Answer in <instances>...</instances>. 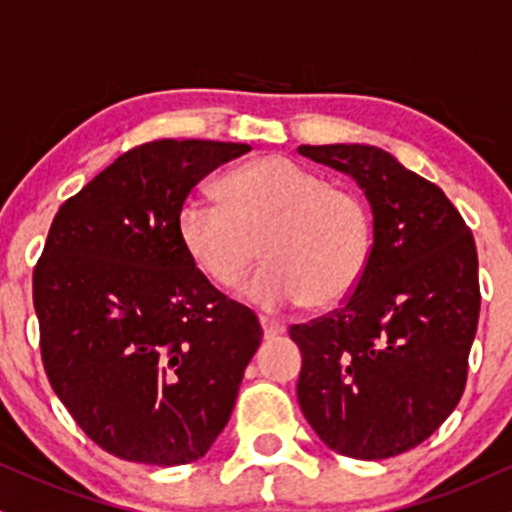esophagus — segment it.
<instances>
[{"label": "esophagus", "mask_w": 512, "mask_h": 512, "mask_svg": "<svg viewBox=\"0 0 512 512\" xmlns=\"http://www.w3.org/2000/svg\"><path fill=\"white\" fill-rule=\"evenodd\" d=\"M260 326H262L264 338H267V340H274V338H278V335L286 333V326L274 321V319H269V316H260Z\"/></svg>", "instance_id": "esophagus-1"}]
</instances>
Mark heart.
I'll return each mask as SVG.
<instances>
[{
  "mask_svg": "<svg viewBox=\"0 0 512 512\" xmlns=\"http://www.w3.org/2000/svg\"><path fill=\"white\" fill-rule=\"evenodd\" d=\"M219 198L184 200L177 217L181 245L215 286H236L260 245L267 264L245 295L267 309L333 307L364 278L373 224L357 193L286 155H264L226 174Z\"/></svg>",
  "mask_w": 512,
  "mask_h": 512,
  "instance_id": "1",
  "label": "heart"
}]
</instances>
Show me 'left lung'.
Here are the masks:
<instances>
[{
    "instance_id": "1",
    "label": "left lung",
    "mask_w": 512,
    "mask_h": 512,
    "mask_svg": "<svg viewBox=\"0 0 512 512\" xmlns=\"http://www.w3.org/2000/svg\"><path fill=\"white\" fill-rule=\"evenodd\" d=\"M373 210L364 278L342 307L290 326L300 409L342 456L383 461L425 442L463 397L480 319L477 250L444 191L375 146H300Z\"/></svg>"
}]
</instances>
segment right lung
Masks as SVG:
<instances>
[{
  "label": "right lung",
  "mask_w": 512,
  "mask_h": 512,
  "mask_svg": "<svg viewBox=\"0 0 512 512\" xmlns=\"http://www.w3.org/2000/svg\"><path fill=\"white\" fill-rule=\"evenodd\" d=\"M248 144L148 141L68 198L32 271L47 378L84 435L132 463L208 454L262 342L212 286L177 217L193 186Z\"/></svg>",
  "instance_id": "1"
}]
</instances>
